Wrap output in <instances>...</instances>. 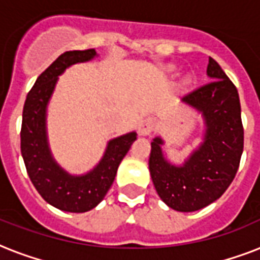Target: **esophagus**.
Here are the masks:
<instances>
[{
  "label": "esophagus",
  "mask_w": 260,
  "mask_h": 260,
  "mask_svg": "<svg viewBox=\"0 0 260 260\" xmlns=\"http://www.w3.org/2000/svg\"><path fill=\"white\" fill-rule=\"evenodd\" d=\"M155 129V121L151 117L143 118L140 124H139V134L142 136H148L152 134V131Z\"/></svg>",
  "instance_id": "1"
}]
</instances>
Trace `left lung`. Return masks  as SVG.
<instances>
[{"label":"left lung","mask_w":260,"mask_h":260,"mask_svg":"<svg viewBox=\"0 0 260 260\" xmlns=\"http://www.w3.org/2000/svg\"><path fill=\"white\" fill-rule=\"evenodd\" d=\"M206 74L212 82L182 98L201 113L205 124L202 143L182 165L167 160L162 138L151 142L148 166L156 193L178 212H194L221 197L234 181L243 154L244 131L238 89L214 59Z\"/></svg>","instance_id":"8db88e82"}]
</instances>
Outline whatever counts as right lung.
Listing matches in <instances>:
<instances>
[{"label": "right lung", "mask_w": 260, "mask_h": 260, "mask_svg": "<svg viewBox=\"0 0 260 260\" xmlns=\"http://www.w3.org/2000/svg\"><path fill=\"white\" fill-rule=\"evenodd\" d=\"M97 56L94 48L67 51L36 79L26 95L22 109L21 155L26 173L39 194L50 205L64 212L83 213L100 204L113 183L122 158L136 140V132L121 135L108 142L104 156L86 174L67 173L50 150L47 136V106L59 75L77 63L89 62Z\"/></svg>", "instance_id": "right-lung-1"}]
</instances>
